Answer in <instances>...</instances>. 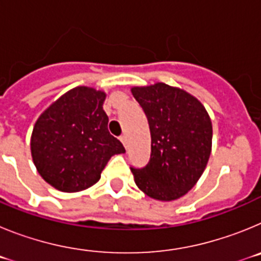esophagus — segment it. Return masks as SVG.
I'll list each match as a JSON object with an SVG mask.
<instances>
[{"label": "esophagus", "instance_id": "esophagus-1", "mask_svg": "<svg viewBox=\"0 0 261 261\" xmlns=\"http://www.w3.org/2000/svg\"><path fill=\"white\" fill-rule=\"evenodd\" d=\"M119 138H120V141L123 142V145H124V146L126 147V136H125V135H123V136H120Z\"/></svg>", "mask_w": 261, "mask_h": 261}]
</instances>
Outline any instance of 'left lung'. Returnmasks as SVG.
I'll return each mask as SVG.
<instances>
[{
	"label": "left lung",
	"mask_w": 261,
	"mask_h": 261,
	"mask_svg": "<svg viewBox=\"0 0 261 261\" xmlns=\"http://www.w3.org/2000/svg\"><path fill=\"white\" fill-rule=\"evenodd\" d=\"M147 117L151 154L146 166H130L142 192L171 201L186 195L204 172L212 149V121L204 106L166 84L133 87Z\"/></svg>",
	"instance_id": "8db88e82"
}]
</instances>
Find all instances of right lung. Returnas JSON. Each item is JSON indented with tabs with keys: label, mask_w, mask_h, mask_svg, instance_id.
Returning <instances> with one entry per match:
<instances>
[{
	"label": "right lung",
	"mask_w": 261,
	"mask_h": 261,
	"mask_svg": "<svg viewBox=\"0 0 261 261\" xmlns=\"http://www.w3.org/2000/svg\"><path fill=\"white\" fill-rule=\"evenodd\" d=\"M105 98L102 91L75 87L36 121L31 136L32 159L43 179L57 190H86L100 179L111 156L125 151L108 132Z\"/></svg>",
	"instance_id": "add662e5"
}]
</instances>
